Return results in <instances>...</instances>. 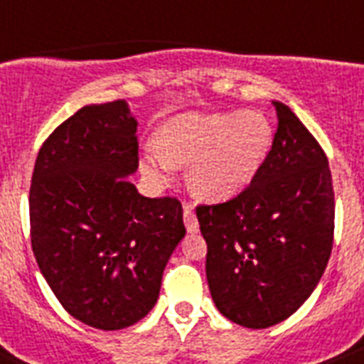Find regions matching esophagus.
I'll use <instances>...</instances> for the list:
<instances>
[{
    "label": "esophagus",
    "instance_id": "esophagus-1",
    "mask_svg": "<svg viewBox=\"0 0 364 364\" xmlns=\"http://www.w3.org/2000/svg\"><path fill=\"white\" fill-rule=\"evenodd\" d=\"M183 217H185V227H187L188 232H198V219L193 211V205L188 202H185V205H183Z\"/></svg>",
    "mask_w": 364,
    "mask_h": 364
}]
</instances>
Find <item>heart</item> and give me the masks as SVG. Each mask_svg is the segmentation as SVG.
Instances as JSON below:
<instances>
[{
    "label": "heart",
    "mask_w": 364,
    "mask_h": 364,
    "mask_svg": "<svg viewBox=\"0 0 364 364\" xmlns=\"http://www.w3.org/2000/svg\"><path fill=\"white\" fill-rule=\"evenodd\" d=\"M272 141L270 124L260 113H187L171 119L159 136L160 155L143 159V170L162 179L171 166L193 162L194 193L223 200L240 193L259 171Z\"/></svg>",
    "instance_id": "b5f03b06"
}]
</instances>
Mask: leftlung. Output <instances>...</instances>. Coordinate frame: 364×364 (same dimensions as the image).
Returning <instances> with one entry per match:
<instances>
[{"label":"left lung","instance_id":"1","mask_svg":"<svg viewBox=\"0 0 364 364\" xmlns=\"http://www.w3.org/2000/svg\"><path fill=\"white\" fill-rule=\"evenodd\" d=\"M274 105L277 130L251 183L227 202L196 205L211 299L249 328L272 327L304 304L334 240L327 154L287 105Z\"/></svg>","mask_w":364,"mask_h":364}]
</instances>
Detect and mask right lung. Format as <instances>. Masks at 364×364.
<instances>
[{
    "label": "right lung",
    "mask_w": 364,
    "mask_h": 364,
    "mask_svg": "<svg viewBox=\"0 0 364 364\" xmlns=\"http://www.w3.org/2000/svg\"><path fill=\"white\" fill-rule=\"evenodd\" d=\"M137 122L122 100L87 105L43 141L30 185L39 270L68 314L102 331L153 310L170 255L185 236L176 196L145 198Z\"/></svg>",
    "instance_id": "add662e5"
}]
</instances>
